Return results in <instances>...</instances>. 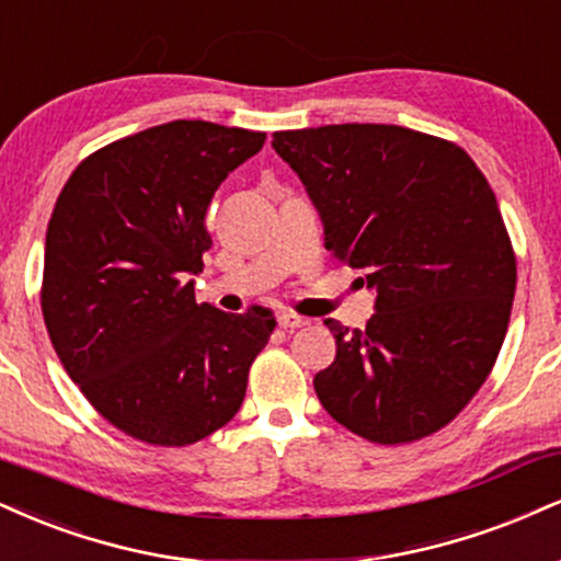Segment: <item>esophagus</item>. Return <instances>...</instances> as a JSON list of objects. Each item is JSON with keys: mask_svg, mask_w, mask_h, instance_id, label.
<instances>
[{"mask_svg": "<svg viewBox=\"0 0 561 561\" xmlns=\"http://www.w3.org/2000/svg\"><path fill=\"white\" fill-rule=\"evenodd\" d=\"M276 323H279L282 329H289V332H293V329L306 327L308 319H302V316H295V313H279L276 316Z\"/></svg>", "mask_w": 561, "mask_h": 561, "instance_id": "34e87169", "label": "esophagus"}]
</instances>
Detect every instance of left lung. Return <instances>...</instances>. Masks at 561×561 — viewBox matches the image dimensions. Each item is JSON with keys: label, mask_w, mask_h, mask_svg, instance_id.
<instances>
[{"label": "left lung", "mask_w": 561, "mask_h": 561, "mask_svg": "<svg viewBox=\"0 0 561 561\" xmlns=\"http://www.w3.org/2000/svg\"><path fill=\"white\" fill-rule=\"evenodd\" d=\"M306 187L323 245L376 295L366 329L323 323L336 357L316 394L376 444L434 434L473 400L507 334L515 253L496 195L449 140L400 125L274 133Z\"/></svg>", "instance_id": "8db88e82"}]
</instances>
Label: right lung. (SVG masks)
Returning a JSON list of instances; mask_svg holds the SVG:
<instances>
[{"label":"right lung","instance_id":"right-lung-1","mask_svg":"<svg viewBox=\"0 0 561 561\" xmlns=\"http://www.w3.org/2000/svg\"><path fill=\"white\" fill-rule=\"evenodd\" d=\"M266 133L172 119L80 161L46 229L42 308L59 360L112 426L185 447L232 421L266 308L195 302L216 187Z\"/></svg>","mask_w":561,"mask_h":561}]
</instances>
